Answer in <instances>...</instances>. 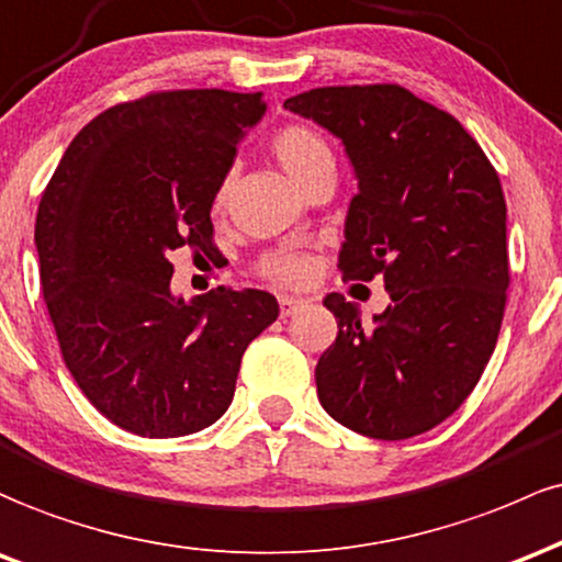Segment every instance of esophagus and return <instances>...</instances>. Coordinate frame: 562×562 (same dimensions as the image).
<instances>
[{
  "instance_id": "34e87169",
  "label": "esophagus",
  "mask_w": 562,
  "mask_h": 562,
  "mask_svg": "<svg viewBox=\"0 0 562 562\" xmlns=\"http://www.w3.org/2000/svg\"><path fill=\"white\" fill-rule=\"evenodd\" d=\"M302 305H305V300H300V297H279L281 318H289L292 313H297Z\"/></svg>"
}]
</instances>
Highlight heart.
Returning <instances> with one entry per match:
<instances>
[{"label": "heart", "mask_w": 562, "mask_h": 562, "mask_svg": "<svg viewBox=\"0 0 562 562\" xmlns=\"http://www.w3.org/2000/svg\"><path fill=\"white\" fill-rule=\"evenodd\" d=\"M270 150L286 169V175L297 182L300 188H307L315 178L324 172H334V154L331 145L318 130L307 127V124H286L273 135ZM231 188L233 178L225 175L220 180L217 191H214V212H225L231 204ZM257 273L262 279L281 283V286H300L313 276V260L302 251L294 249H276L260 257L257 262Z\"/></svg>", "instance_id": "1"}]
</instances>
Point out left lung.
<instances>
[{"label":"left lung","instance_id":"obj_1","mask_svg":"<svg viewBox=\"0 0 562 562\" xmlns=\"http://www.w3.org/2000/svg\"><path fill=\"white\" fill-rule=\"evenodd\" d=\"M289 111L339 137L358 175L345 220V281L382 276L390 305L363 326L326 294L339 334L315 366L339 425L403 440L449 419L499 339L509 286L507 204L494 164L451 113L401 85L315 87Z\"/></svg>","mask_w":562,"mask_h":562}]
</instances>
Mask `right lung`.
I'll list each match as a JSON object with an SVG mask.
<instances>
[{
    "label": "right lung",
    "mask_w": 562,
    "mask_h": 562,
    "mask_svg": "<svg viewBox=\"0 0 562 562\" xmlns=\"http://www.w3.org/2000/svg\"><path fill=\"white\" fill-rule=\"evenodd\" d=\"M262 92L161 90L92 119L44 188L34 241L60 356L122 430L180 438L228 412L238 366L279 318L260 289L169 292L175 249L217 255L212 201Z\"/></svg>",
    "instance_id": "add662e5"
}]
</instances>
